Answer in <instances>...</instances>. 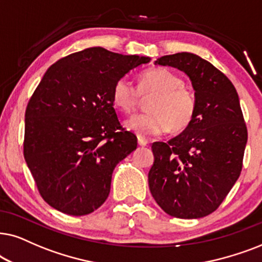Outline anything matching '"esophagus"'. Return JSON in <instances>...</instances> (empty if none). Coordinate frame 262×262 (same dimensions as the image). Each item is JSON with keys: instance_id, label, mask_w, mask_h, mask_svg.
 I'll list each match as a JSON object with an SVG mask.
<instances>
[{"instance_id": "obj_1", "label": "esophagus", "mask_w": 262, "mask_h": 262, "mask_svg": "<svg viewBox=\"0 0 262 262\" xmlns=\"http://www.w3.org/2000/svg\"><path fill=\"white\" fill-rule=\"evenodd\" d=\"M138 144L140 146H146L148 144V140L144 137H141V135H138Z\"/></svg>"}]
</instances>
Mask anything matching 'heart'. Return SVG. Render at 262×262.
<instances>
[{
    "mask_svg": "<svg viewBox=\"0 0 262 262\" xmlns=\"http://www.w3.org/2000/svg\"><path fill=\"white\" fill-rule=\"evenodd\" d=\"M153 93L147 103V113L138 114L124 122L129 130L149 137L172 132H182L191 123L196 113V96L176 73L166 68H152L139 76L138 89L127 78L115 83L113 102L123 113H132L140 95Z\"/></svg>",
    "mask_w": 262,
    "mask_h": 262,
    "instance_id": "b5f03b06",
    "label": "heart"
}]
</instances>
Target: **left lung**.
Instances as JSON below:
<instances>
[{"label": "left lung", "mask_w": 262, "mask_h": 262, "mask_svg": "<svg viewBox=\"0 0 262 262\" xmlns=\"http://www.w3.org/2000/svg\"><path fill=\"white\" fill-rule=\"evenodd\" d=\"M155 64L186 73L196 96V113L180 135L152 144L149 190L172 217H206L219 207L242 170L248 133L238 95L221 71L198 55H166Z\"/></svg>", "instance_id": "obj_1"}]
</instances>
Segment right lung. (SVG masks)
<instances>
[{
	"label": "right lung",
	"instance_id": "right-lung-1",
	"mask_svg": "<svg viewBox=\"0 0 262 262\" xmlns=\"http://www.w3.org/2000/svg\"><path fill=\"white\" fill-rule=\"evenodd\" d=\"M149 61L95 47L45 72L26 107L24 157L41 198L55 210L85 215L109 196L114 169L138 145L118 121L114 86Z\"/></svg>",
	"mask_w": 262,
	"mask_h": 262
}]
</instances>
